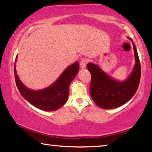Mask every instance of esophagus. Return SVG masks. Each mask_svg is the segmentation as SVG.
I'll return each instance as SVG.
<instances>
[{
  "label": "esophagus",
  "instance_id": "34e87169",
  "mask_svg": "<svg viewBox=\"0 0 152 152\" xmlns=\"http://www.w3.org/2000/svg\"><path fill=\"white\" fill-rule=\"evenodd\" d=\"M88 62V60H87L86 58L82 59V60L80 61V66L81 68H85L86 66V64Z\"/></svg>",
  "mask_w": 152,
  "mask_h": 152
}]
</instances>
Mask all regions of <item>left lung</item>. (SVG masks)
<instances>
[{
	"label": "left lung",
	"mask_w": 152,
	"mask_h": 152,
	"mask_svg": "<svg viewBox=\"0 0 152 152\" xmlns=\"http://www.w3.org/2000/svg\"><path fill=\"white\" fill-rule=\"evenodd\" d=\"M135 64L132 74L124 81H118L93 63L87 64L91 74L90 93L92 99L99 107L111 109L122 106L133 96L137 91L141 78V65L137 49L133 40Z\"/></svg>",
	"instance_id": "1"
}]
</instances>
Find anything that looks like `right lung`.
I'll use <instances>...</instances> for the list:
<instances>
[{
    "mask_svg": "<svg viewBox=\"0 0 152 152\" xmlns=\"http://www.w3.org/2000/svg\"><path fill=\"white\" fill-rule=\"evenodd\" d=\"M17 56L15 59L17 61ZM14 65L15 82L19 91L24 99L33 106L45 111L60 109L66 103L69 96V86L79 71V64L76 61L69 66L51 86L39 91H33L25 86L17 74Z\"/></svg>",
    "mask_w": 152,
    "mask_h": 152,
    "instance_id": "obj_1",
    "label": "right lung"
}]
</instances>
